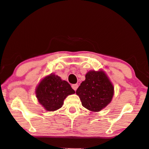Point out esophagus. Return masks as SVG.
Segmentation results:
<instances>
[{
  "label": "esophagus",
  "instance_id": "obj_1",
  "mask_svg": "<svg viewBox=\"0 0 149 149\" xmlns=\"http://www.w3.org/2000/svg\"><path fill=\"white\" fill-rule=\"evenodd\" d=\"M72 87L73 88V89H74V90L75 91L77 89V87H78V85H77V84H73L72 86Z\"/></svg>",
  "mask_w": 149,
  "mask_h": 149
}]
</instances>
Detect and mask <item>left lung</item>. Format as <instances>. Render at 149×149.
<instances>
[{"label": "left lung", "instance_id": "obj_1", "mask_svg": "<svg viewBox=\"0 0 149 149\" xmlns=\"http://www.w3.org/2000/svg\"><path fill=\"white\" fill-rule=\"evenodd\" d=\"M81 105L91 111L99 112L109 104L114 87L103 70H90L76 91Z\"/></svg>", "mask_w": 149, "mask_h": 149}]
</instances>
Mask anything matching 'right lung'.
<instances>
[{"label": "right lung", "mask_w": 149, "mask_h": 149, "mask_svg": "<svg viewBox=\"0 0 149 149\" xmlns=\"http://www.w3.org/2000/svg\"><path fill=\"white\" fill-rule=\"evenodd\" d=\"M38 101L48 111L59 109L63 105V101L68 95L75 93L68 81L58 75L51 74L42 78L35 91Z\"/></svg>", "instance_id": "1"}]
</instances>
